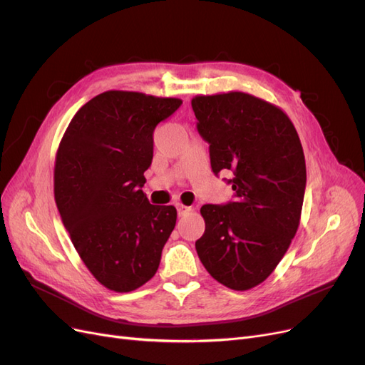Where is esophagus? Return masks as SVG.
I'll use <instances>...</instances> for the list:
<instances>
[{"mask_svg": "<svg viewBox=\"0 0 365 365\" xmlns=\"http://www.w3.org/2000/svg\"><path fill=\"white\" fill-rule=\"evenodd\" d=\"M176 210H178V215H180V216H185L187 213L192 212V207L182 205V204H176Z\"/></svg>", "mask_w": 365, "mask_h": 365, "instance_id": "obj_1", "label": "esophagus"}]
</instances>
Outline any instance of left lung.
Returning a JSON list of instances; mask_svg holds the SVG:
<instances>
[{"label": "left lung", "instance_id": "1", "mask_svg": "<svg viewBox=\"0 0 365 365\" xmlns=\"http://www.w3.org/2000/svg\"><path fill=\"white\" fill-rule=\"evenodd\" d=\"M197 132L217 175L231 170L235 201L205 204L196 252L215 280L248 291L269 277L300 225L306 163L291 118L279 106L242 91L196 96Z\"/></svg>", "mask_w": 365, "mask_h": 365}]
</instances>
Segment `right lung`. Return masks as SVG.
<instances>
[{
    "label": "right lung",
    "instance_id": "right-lung-1",
    "mask_svg": "<svg viewBox=\"0 0 365 365\" xmlns=\"http://www.w3.org/2000/svg\"><path fill=\"white\" fill-rule=\"evenodd\" d=\"M181 98L105 91L76 113L54 163V201L85 267L105 288L130 292L155 275L176 224L141 187L153 130Z\"/></svg>",
    "mask_w": 365,
    "mask_h": 365
}]
</instances>
